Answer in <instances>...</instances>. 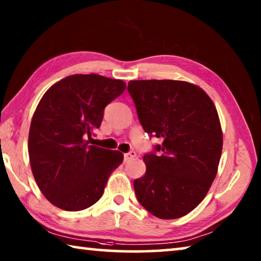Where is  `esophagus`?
Listing matches in <instances>:
<instances>
[{
  "mask_svg": "<svg viewBox=\"0 0 261 261\" xmlns=\"http://www.w3.org/2000/svg\"><path fill=\"white\" fill-rule=\"evenodd\" d=\"M136 155H137V153H136L135 151H131V152H129V153H125V154H124V161H125V162H126V161H130L131 159L136 158Z\"/></svg>",
  "mask_w": 261,
  "mask_h": 261,
  "instance_id": "esophagus-1",
  "label": "esophagus"
}]
</instances>
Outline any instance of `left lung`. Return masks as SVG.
<instances>
[{
	"mask_svg": "<svg viewBox=\"0 0 261 261\" xmlns=\"http://www.w3.org/2000/svg\"><path fill=\"white\" fill-rule=\"evenodd\" d=\"M141 126L162 140L144 155L146 173L135 179L137 199L159 219L187 215L206 197L218 173L223 137L213 101L182 81H130Z\"/></svg>",
	"mask_w": 261,
	"mask_h": 261,
	"instance_id": "obj_1",
	"label": "left lung"
}]
</instances>
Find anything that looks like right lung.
I'll list each match as a JSON object with an SVG mask.
<instances>
[{
  "label": "right lung",
  "mask_w": 261,
  "mask_h": 261,
  "mask_svg": "<svg viewBox=\"0 0 261 261\" xmlns=\"http://www.w3.org/2000/svg\"><path fill=\"white\" fill-rule=\"evenodd\" d=\"M125 87L121 79L72 74L43 94L31 122L29 156L35 182L54 206L82 211L102 197L123 154L88 145L86 137L99 129L106 106Z\"/></svg>",
  "instance_id": "obj_1"
}]
</instances>
